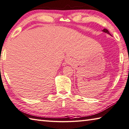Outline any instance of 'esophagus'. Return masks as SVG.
<instances>
[{
  "instance_id": "esophagus-1",
  "label": "esophagus",
  "mask_w": 129,
  "mask_h": 129,
  "mask_svg": "<svg viewBox=\"0 0 129 129\" xmlns=\"http://www.w3.org/2000/svg\"><path fill=\"white\" fill-rule=\"evenodd\" d=\"M65 61H66V62H67V63L71 62V59H70V58H66V59H65Z\"/></svg>"
}]
</instances>
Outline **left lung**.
<instances>
[{
    "label": "left lung",
    "instance_id": "left-lung-1",
    "mask_svg": "<svg viewBox=\"0 0 129 129\" xmlns=\"http://www.w3.org/2000/svg\"><path fill=\"white\" fill-rule=\"evenodd\" d=\"M103 31H104V32H105V33H108V34H109V35H111L110 34V33L109 32V31H108V30H107V29H104L103 30Z\"/></svg>",
    "mask_w": 129,
    "mask_h": 129
}]
</instances>
